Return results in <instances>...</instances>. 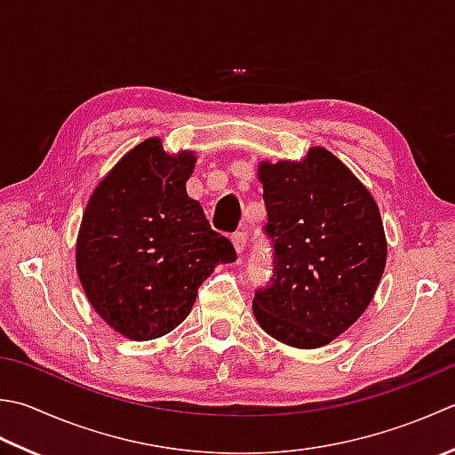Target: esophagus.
<instances>
[{"mask_svg":"<svg viewBox=\"0 0 455 455\" xmlns=\"http://www.w3.org/2000/svg\"><path fill=\"white\" fill-rule=\"evenodd\" d=\"M233 244H235L238 254L243 252L244 246H246V233H235V235H233Z\"/></svg>","mask_w":455,"mask_h":455,"instance_id":"obj_1","label":"esophagus"}]
</instances>
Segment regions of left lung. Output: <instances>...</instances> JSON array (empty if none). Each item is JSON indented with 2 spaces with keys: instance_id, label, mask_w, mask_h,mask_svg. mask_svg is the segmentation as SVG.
<instances>
[{
  "instance_id": "left-lung-1",
  "label": "left lung",
  "mask_w": 455,
  "mask_h": 455,
  "mask_svg": "<svg viewBox=\"0 0 455 455\" xmlns=\"http://www.w3.org/2000/svg\"><path fill=\"white\" fill-rule=\"evenodd\" d=\"M258 177L274 262L268 283L254 291V317L274 339L317 349L375 296L387 264L379 207L323 148H311L299 164L264 162Z\"/></svg>"
}]
</instances>
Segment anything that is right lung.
<instances>
[{
	"label": "right lung",
	"instance_id": "right-lung-1",
	"mask_svg": "<svg viewBox=\"0 0 455 455\" xmlns=\"http://www.w3.org/2000/svg\"><path fill=\"white\" fill-rule=\"evenodd\" d=\"M193 167L191 151L167 156L149 138L114 165L86 204L78 278L96 314L128 339L173 331L212 270L236 260L233 243L187 195Z\"/></svg>",
	"mask_w": 455,
	"mask_h": 455
}]
</instances>
